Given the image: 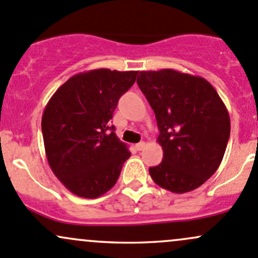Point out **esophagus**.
Listing matches in <instances>:
<instances>
[{
  "label": "esophagus",
  "instance_id": "34e87169",
  "mask_svg": "<svg viewBox=\"0 0 258 258\" xmlns=\"http://www.w3.org/2000/svg\"><path fill=\"white\" fill-rule=\"evenodd\" d=\"M145 147H146V142H143V141H142V142L137 143V145H136V150L137 151H142Z\"/></svg>",
  "mask_w": 258,
  "mask_h": 258
}]
</instances>
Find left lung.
I'll use <instances>...</instances> for the list:
<instances>
[{
    "mask_svg": "<svg viewBox=\"0 0 258 258\" xmlns=\"http://www.w3.org/2000/svg\"><path fill=\"white\" fill-rule=\"evenodd\" d=\"M137 84L156 113L163 148L152 179L177 194L199 188L219 168L230 137L220 96L204 78L173 69L140 72Z\"/></svg>",
    "mask_w": 258,
    "mask_h": 258,
    "instance_id": "1",
    "label": "left lung"
}]
</instances>
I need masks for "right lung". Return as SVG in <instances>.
I'll return each instance as SVG.
<instances>
[{
	"instance_id": "add662e5",
	"label": "right lung",
	"mask_w": 258,
	"mask_h": 258,
	"mask_svg": "<svg viewBox=\"0 0 258 258\" xmlns=\"http://www.w3.org/2000/svg\"><path fill=\"white\" fill-rule=\"evenodd\" d=\"M138 72L96 69L74 75L44 108L42 132L48 163L78 197L94 199L117 181L131 152L110 120Z\"/></svg>"
}]
</instances>
